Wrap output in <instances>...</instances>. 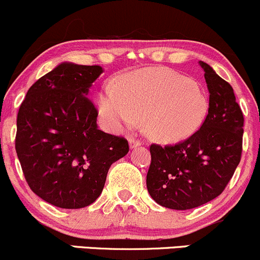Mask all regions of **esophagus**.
<instances>
[{"instance_id": "obj_1", "label": "esophagus", "mask_w": 260, "mask_h": 260, "mask_svg": "<svg viewBox=\"0 0 260 260\" xmlns=\"http://www.w3.org/2000/svg\"><path fill=\"white\" fill-rule=\"evenodd\" d=\"M142 144V142L139 141V139H137V138H129V147L131 148H137V147H139V145Z\"/></svg>"}]
</instances>
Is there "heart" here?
<instances>
[{"mask_svg": "<svg viewBox=\"0 0 260 260\" xmlns=\"http://www.w3.org/2000/svg\"><path fill=\"white\" fill-rule=\"evenodd\" d=\"M100 112L115 127H132L142 117L143 129L159 142H178L198 132L209 112V100L192 79L153 68L110 82L99 99Z\"/></svg>", "mask_w": 260, "mask_h": 260, "instance_id": "obj_1", "label": "heart"}]
</instances>
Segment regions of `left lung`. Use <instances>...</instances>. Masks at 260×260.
<instances>
[{"instance_id": "8db88e82", "label": "left lung", "mask_w": 260, "mask_h": 260, "mask_svg": "<svg viewBox=\"0 0 260 260\" xmlns=\"http://www.w3.org/2000/svg\"><path fill=\"white\" fill-rule=\"evenodd\" d=\"M200 65L210 92L205 122L186 141L149 148L148 192L168 209H195L216 199L241 161L244 118L233 88L209 64Z\"/></svg>"}]
</instances>
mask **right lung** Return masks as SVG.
<instances>
[{
    "instance_id": "1",
    "label": "right lung",
    "mask_w": 260,
    "mask_h": 260,
    "mask_svg": "<svg viewBox=\"0 0 260 260\" xmlns=\"http://www.w3.org/2000/svg\"><path fill=\"white\" fill-rule=\"evenodd\" d=\"M99 65L64 62L29 87L17 115L16 152L36 195L61 209H81L101 195L111 164L127 139L98 128L88 88Z\"/></svg>"
}]
</instances>
